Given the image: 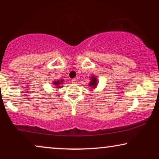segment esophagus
Instances as JSON below:
<instances>
[{
  "label": "esophagus",
  "instance_id": "esophagus-1",
  "mask_svg": "<svg viewBox=\"0 0 159 159\" xmlns=\"http://www.w3.org/2000/svg\"><path fill=\"white\" fill-rule=\"evenodd\" d=\"M77 79H72V80H71V83L74 84H77Z\"/></svg>",
  "mask_w": 159,
  "mask_h": 159
}]
</instances>
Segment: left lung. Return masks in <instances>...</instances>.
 Segmentation results:
<instances>
[{"mask_svg":"<svg viewBox=\"0 0 159 159\" xmlns=\"http://www.w3.org/2000/svg\"><path fill=\"white\" fill-rule=\"evenodd\" d=\"M88 85L92 89H94L98 85V80L95 76H92L90 77V82L88 84Z\"/></svg>","mask_w":159,"mask_h":159,"instance_id":"obj_1","label":"left lung"}]
</instances>
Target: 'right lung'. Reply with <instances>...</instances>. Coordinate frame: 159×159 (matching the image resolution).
Listing matches in <instances>:
<instances>
[{
  "mask_svg": "<svg viewBox=\"0 0 159 159\" xmlns=\"http://www.w3.org/2000/svg\"><path fill=\"white\" fill-rule=\"evenodd\" d=\"M64 82V80H56V81H54L53 82V84L55 87V88H61V85H63V82Z\"/></svg>",
  "mask_w": 159,
  "mask_h": 159,
  "instance_id": "obj_1",
  "label": "right lung"
}]
</instances>
